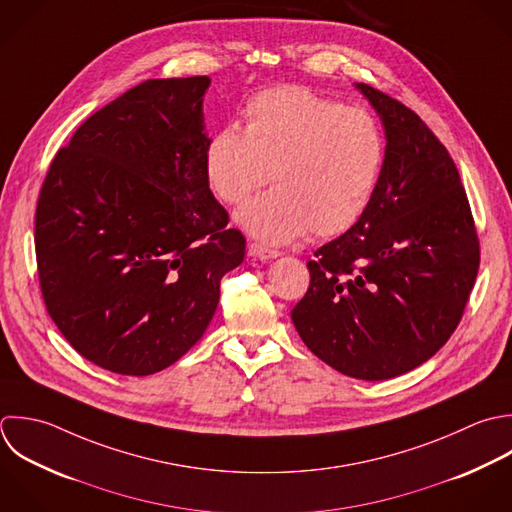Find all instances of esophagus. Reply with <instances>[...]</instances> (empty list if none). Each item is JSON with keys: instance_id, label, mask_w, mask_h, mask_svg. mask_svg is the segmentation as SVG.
Listing matches in <instances>:
<instances>
[{"instance_id": "esophagus-1", "label": "esophagus", "mask_w": 512, "mask_h": 512, "mask_svg": "<svg viewBox=\"0 0 512 512\" xmlns=\"http://www.w3.org/2000/svg\"><path fill=\"white\" fill-rule=\"evenodd\" d=\"M249 253L261 261H271V259H277L281 253L277 249H271V247H265L261 243H251L249 245Z\"/></svg>"}]
</instances>
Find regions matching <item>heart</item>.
<instances>
[{"instance_id":"obj_1","label":"heart","mask_w":512,"mask_h":512,"mask_svg":"<svg viewBox=\"0 0 512 512\" xmlns=\"http://www.w3.org/2000/svg\"><path fill=\"white\" fill-rule=\"evenodd\" d=\"M385 135L361 107L301 85L253 95L245 127L219 129L205 151V175L227 205L243 203L269 177L275 189L237 219L257 239L285 243L349 231L367 211L385 167Z\"/></svg>"}]
</instances>
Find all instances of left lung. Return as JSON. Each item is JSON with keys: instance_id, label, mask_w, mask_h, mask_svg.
<instances>
[{"instance_id": "left-lung-1", "label": "left lung", "mask_w": 512, "mask_h": 512, "mask_svg": "<svg viewBox=\"0 0 512 512\" xmlns=\"http://www.w3.org/2000/svg\"><path fill=\"white\" fill-rule=\"evenodd\" d=\"M357 87L383 121L385 167L365 215L307 263L311 283L291 319L329 367L385 381L429 361L455 333L481 249L445 145L401 101Z\"/></svg>"}]
</instances>
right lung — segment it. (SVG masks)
<instances>
[{
  "label": "right lung",
  "mask_w": 512,
  "mask_h": 512,
  "mask_svg": "<svg viewBox=\"0 0 512 512\" xmlns=\"http://www.w3.org/2000/svg\"><path fill=\"white\" fill-rule=\"evenodd\" d=\"M207 75L147 79L85 119L35 211L49 317L93 365L145 377L205 333L245 237L205 175Z\"/></svg>",
  "instance_id": "add662e5"
}]
</instances>
